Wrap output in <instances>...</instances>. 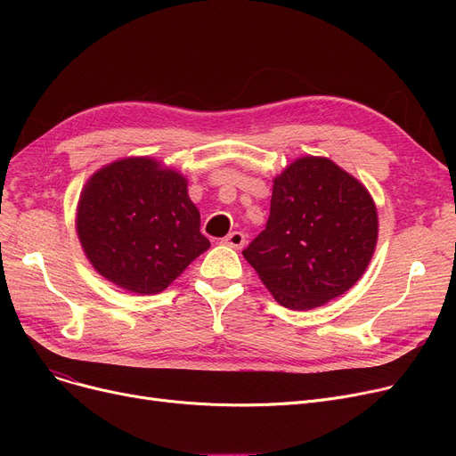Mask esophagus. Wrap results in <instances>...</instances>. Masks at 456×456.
I'll return each mask as SVG.
<instances>
[{
    "instance_id": "34e87169",
    "label": "esophagus",
    "mask_w": 456,
    "mask_h": 456,
    "mask_svg": "<svg viewBox=\"0 0 456 456\" xmlns=\"http://www.w3.org/2000/svg\"><path fill=\"white\" fill-rule=\"evenodd\" d=\"M222 244L231 246V248H234V249H240V248H244V244H246V234H244L242 231L229 232L225 238H222Z\"/></svg>"
}]
</instances>
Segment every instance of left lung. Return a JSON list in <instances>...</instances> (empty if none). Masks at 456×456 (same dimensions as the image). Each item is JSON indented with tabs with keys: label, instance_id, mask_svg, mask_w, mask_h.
Wrapping results in <instances>:
<instances>
[{
	"label": "left lung",
	"instance_id": "left-lung-1",
	"mask_svg": "<svg viewBox=\"0 0 456 456\" xmlns=\"http://www.w3.org/2000/svg\"><path fill=\"white\" fill-rule=\"evenodd\" d=\"M370 191L325 157H301L273 179L266 229L242 251L275 301L310 310L362 277L377 246Z\"/></svg>",
	"mask_w": 456,
	"mask_h": 456
}]
</instances>
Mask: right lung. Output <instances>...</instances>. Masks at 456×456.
Returning a JSON list of instances; mask_svg holds the SVG:
<instances>
[{"mask_svg": "<svg viewBox=\"0 0 456 456\" xmlns=\"http://www.w3.org/2000/svg\"><path fill=\"white\" fill-rule=\"evenodd\" d=\"M186 179L150 157L110 162L85 184L77 236L90 265L133 294L167 289L210 248Z\"/></svg>", "mask_w": 456, "mask_h": 456, "instance_id": "add662e5", "label": "right lung"}]
</instances>
